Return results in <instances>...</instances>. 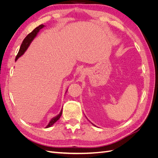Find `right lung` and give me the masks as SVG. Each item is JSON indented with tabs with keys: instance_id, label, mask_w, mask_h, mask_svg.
Returning a JSON list of instances; mask_svg holds the SVG:
<instances>
[{
	"instance_id": "right-lung-1",
	"label": "right lung",
	"mask_w": 158,
	"mask_h": 158,
	"mask_svg": "<svg viewBox=\"0 0 158 158\" xmlns=\"http://www.w3.org/2000/svg\"><path fill=\"white\" fill-rule=\"evenodd\" d=\"M44 26H45L43 25V24L40 25L38 27H35L34 30H33L31 33H30L29 34H28V35L25 37V39L23 40V42H22V45H21V46H20V50H19V51H18V54H17V55H16V59H15L16 60L19 58V57H20V56H22L23 53H24V52L26 51V49H27V47H29V45H30V44H31V42L32 41V40H33V39H34V37L37 35V33L39 32V31H40L41 29H42V28L44 27ZM61 114H62V111H60V114H59L58 116H56V117H54L53 118L51 119V121L49 123L48 125H47V126L46 127V128H49V127H51L52 125H53V124H54L55 123H56L57 121H58L59 119V118L60 117Z\"/></svg>"
}]
</instances>
